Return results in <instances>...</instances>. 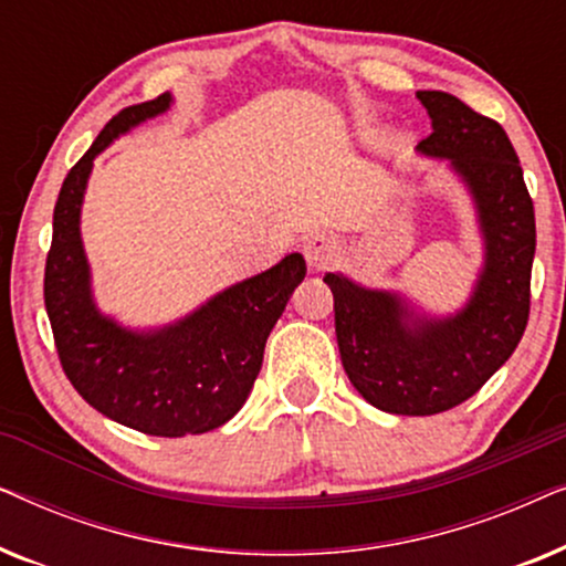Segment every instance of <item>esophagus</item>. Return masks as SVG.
I'll return each instance as SVG.
<instances>
[{
    "label": "esophagus",
    "instance_id": "esophagus-1",
    "mask_svg": "<svg viewBox=\"0 0 566 566\" xmlns=\"http://www.w3.org/2000/svg\"><path fill=\"white\" fill-rule=\"evenodd\" d=\"M337 239L329 237V234H314L308 237L304 242V258H306V265L312 270H322L327 268L332 260L337 258Z\"/></svg>",
    "mask_w": 566,
    "mask_h": 566
}]
</instances>
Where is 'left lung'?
I'll use <instances>...</instances> for the list:
<instances>
[{
	"mask_svg": "<svg viewBox=\"0 0 566 566\" xmlns=\"http://www.w3.org/2000/svg\"><path fill=\"white\" fill-rule=\"evenodd\" d=\"M417 99L432 120L417 151L446 159L476 211L484 262L467 304L432 316L399 291L324 275L350 384L376 409L409 417L446 412L474 397L513 355L528 324L536 254L533 200L500 123L448 92L424 90Z\"/></svg>",
	"mask_w": 566,
	"mask_h": 566,
	"instance_id": "8db88e82",
	"label": "left lung"
}]
</instances>
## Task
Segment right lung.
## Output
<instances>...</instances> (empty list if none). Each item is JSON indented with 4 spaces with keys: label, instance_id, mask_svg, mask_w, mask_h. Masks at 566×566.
Here are the masks:
<instances>
[{
    "label": "right lung",
    "instance_id": "right-lung-1",
    "mask_svg": "<svg viewBox=\"0 0 566 566\" xmlns=\"http://www.w3.org/2000/svg\"><path fill=\"white\" fill-rule=\"evenodd\" d=\"M169 105L172 95L165 92L120 111L69 169L53 208L43 296L61 366L80 397L130 430L182 438L221 428L242 409L270 329L304 281L306 262L298 252L285 254L165 327L130 329L99 312L80 229L92 165L115 138Z\"/></svg>",
    "mask_w": 566,
    "mask_h": 566
}]
</instances>
